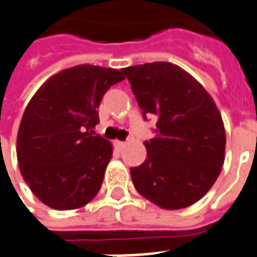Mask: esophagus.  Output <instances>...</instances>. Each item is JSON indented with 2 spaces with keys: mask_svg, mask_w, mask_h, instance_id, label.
Segmentation results:
<instances>
[{
  "mask_svg": "<svg viewBox=\"0 0 257 257\" xmlns=\"http://www.w3.org/2000/svg\"><path fill=\"white\" fill-rule=\"evenodd\" d=\"M123 146H125V142H121V141L115 142V147L118 149V150H122Z\"/></svg>",
  "mask_w": 257,
  "mask_h": 257,
  "instance_id": "obj_1",
  "label": "esophagus"
}]
</instances>
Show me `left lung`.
Here are the masks:
<instances>
[{
    "label": "left lung",
    "mask_w": 257,
    "mask_h": 257,
    "mask_svg": "<svg viewBox=\"0 0 257 257\" xmlns=\"http://www.w3.org/2000/svg\"><path fill=\"white\" fill-rule=\"evenodd\" d=\"M143 118L159 119L147 157L131 168L136 191L161 209L178 210L209 192L224 164L225 131L216 103L196 79L171 62L123 68Z\"/></svg>",
    "instance_id": "obj_1"
}]
</instances>
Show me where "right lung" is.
<instances>
[{"mask_svg": "<svg viewBox=\"0 0 257 257\" xmlns=\"http://www.w3.org/2000/svg\"><path fill=\"white\" fill-rule=\"evenodd\" d=\"M123 79L112 68L76 65L51 76L29 101L16 156L25 182L48 207L79 209L100 191L112 146L91 129L105 91Z\"/></svg>", "mask_w": 257, "mask_h": 257, "instance_id": "right-lung-1", "label": "right lung"}]
</instances>
